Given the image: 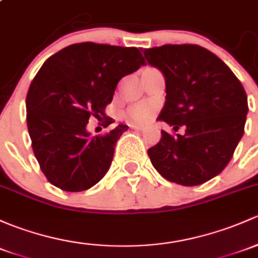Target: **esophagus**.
Here are the masks:
<instances>
[{"mask_svg":"<svg viewBox=\"0 0 258 258\" xmlns=\"http://www.w3.org/2000/svg\"><path fill=\"white\" fill-rule=\"evenodd\" d=\"M131 128L136 130V131H142V130H145L143 127H141V126H131Z\"/></svg>","mask_w":258,"mask_h":258,"instance_id":"34e87169","label":"esophagus"}]
</instances>
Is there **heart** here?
<instances>
[{
  "label": "heart",
  "mask_w": 258,
  "mask_h": 258,
  "mask_svg": "<svg viewBox=\"0 0 258 258\" xmlns=\"http://www.w3.org/2000/svg\"><path fill=\"white\" fill-rule=\"evenodd\" d=\"M152 113H153V106L147 104H137L130 107L124 116L131 123L143 124L151 120Z\"/></svg>",
  "instance_id": "1"
}]
</instances>
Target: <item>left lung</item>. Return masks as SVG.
<instances>
[{"mask_svg":"<svg viewBox=\"0 0 258 258\" xmlns=\"http://www.w3.org/2000/svg\"><path fill=\"white\" fill-rule=\"evenodd\" d=\"M165 79V104L158 120L185 134L162 131L148 150L152 164L167 180L199 185L220 174L245 131L247 95L229 67L197 44H165L143 50Z\"/></svg>","mask_w":258,"mask_h":258,"instance_id":"1","label":"left lung"}]
</instances>
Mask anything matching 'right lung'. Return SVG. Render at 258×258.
Here are the masks:
<instances>
[{
    "label": "right lung",
    "mask_w": 258,
    "mask_h": 258,
    "mask_svg": "<svg viewBox=\"0 0 258 258\" xmlns=\"http://www.w3.org/2000/svg\"><path fill=\"white\" fill-rule=\"evenodd\" d=\"M142 65L137 48L93 42L65 47L42 65L27 94V126L34 156L53 185L83 191L106 174L128 126L91 137L86 124L91 116L105 117L118 81Z\"/></svg>",
    "instance_id": "add662e5"
}]
</instances>
